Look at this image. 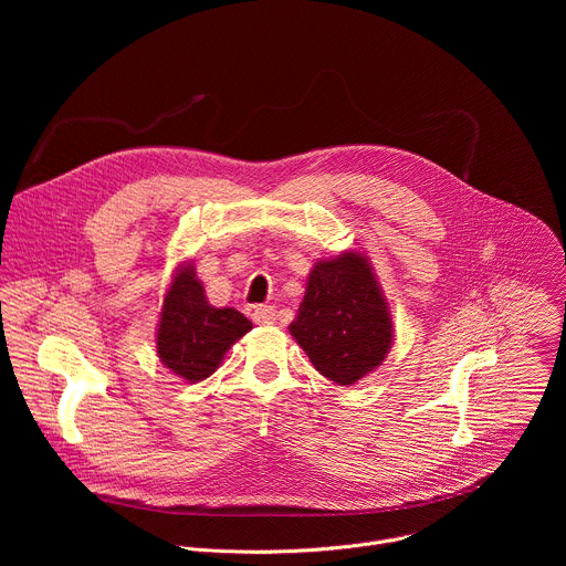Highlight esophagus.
Masks as SVG:
<instances>
[{
	"label": "esophagus",
	"mask_w": 566,
	"mask_h": 566,
	"mask_svg": "<svg viewBox=\"0 0 566 566\" xmlns=\"http://www.w3.org/2000/svg\"><path fill=\"white\" fill-rule=\"evenodd\" d=\"M253 319L258 322V325H273V322H275V308L273 306H258L253 311Z\"/></svg>",
	"instance_id": "1"
}]
</instances>
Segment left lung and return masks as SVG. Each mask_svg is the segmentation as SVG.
Listing matches in <instances>:
<instances>
[{"instance_id":"8db88e82","label":"left lung","mask_w":566,"mask_h":566,"mask_svg":"<svg viewBox=\"0 0 566 566\" xmlns=\"http://www.w3.org/2000/svg\"><path fill=\"white\" fill-rule=\"evenodd\" d=\"M289 332L313 367L338 385L374 371L391 347L394 327L367 258L343 253L315 262Z\"/></svg>"}]
</instances>
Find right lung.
Segmentation results:
<instances>
[{
    "label": "right lung",
    "instance_id": "obj_1",
    "mask_svg": "<svg viewBox=\"0 0 566 566\" xmlns=\"http://www.w3.org/2000/svg\"><path fill=\"white\" fill-rule=\"evenodd\" d=\"M253 329V322L232 306L217 308L208 302L195 266L177 271L160 308L156 354L172 374L188 382L208 378L223 354Z\"/></svg>",
    "mask_w": 566,
    "mask_h": 566
}]
</instances>
